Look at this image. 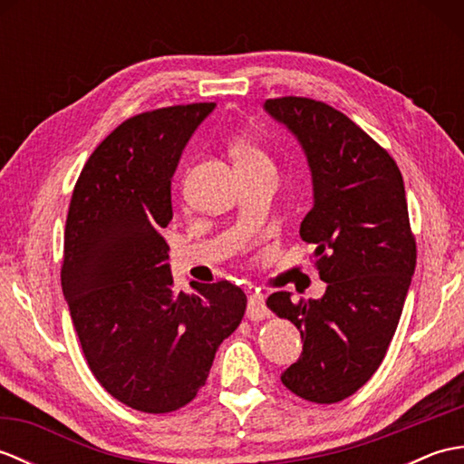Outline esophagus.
<instances>
[{
	"instance_id": "1",
	"label": "esophagus",
	"mask_w": 464,
	"mask_h": 464,
	"mask_svg": "<svg viewBox=\"0 0 464 464\" xmlns=\"http://www.w3.org/2000/svg\"><path fill=\"white\" fill-rule=\"evenodd\" d=\"M269 314L267 304H265L263 295L253 293L249 295V301H247V319L249 321H263L265 317Z\"/></svg>"
}]
</instances>
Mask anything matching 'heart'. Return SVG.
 <instances>
[{"instance_id": "heart-1", "label": "heart", "mask_w": 464, "mask_h": 464, "mask_svg": "<svg viewBox=\"0 0 464 464\" xmlns=\"http://www.w3.org/2000/svg\"><path fill=\"white\" fill-rule=\"evenodd\" d=\"M229 151L235 165H237V169H253V167L271 165L267 151H265L257 141L249 140V137H239V140H235Z\"/></svg>"}]
</instances>
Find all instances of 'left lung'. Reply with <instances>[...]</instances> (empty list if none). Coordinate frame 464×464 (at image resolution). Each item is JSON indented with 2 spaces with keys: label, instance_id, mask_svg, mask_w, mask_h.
I'll list each match as a JSON object with an SVG mask.
<instances>
[{
  "label": "left lung",
  "instance_id": "1",
  "mask_svg": "<svg viewBox=\"0 0 464 464\" xmlns=\"http://www.w3.org/2000/svg\"><path fill=\"white\" fill-rule=\"evenodd\" d=\"M297 137L313 179V209L301 239L313 243L321 299L291 301L279 291L267 307L299 329L303 353L281 374L295 395L331 405L357 392L391 344L417 265L405 183L395 160L347 115L307 97L265 102Z\"/></svg>",
  "mask_w": 464,
  "mask_h": 464
}]
</instances>
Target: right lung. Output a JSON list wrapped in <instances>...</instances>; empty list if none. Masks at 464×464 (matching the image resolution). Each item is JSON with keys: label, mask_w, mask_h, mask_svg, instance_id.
Listing matches in <instances>:
<instances>
[{"label": "right lung", "mask_w": 464, "mask_h": 464, "mask_svg": "<svg viewBox=\"0 0 464 464\" xmlns=\"http://www.w3.org/2000/svg\"><path fill=\"white\" fill-rule=\"evenodd\" d=\"M213 110L163 107L115 127L82 169L65 221L62 287L85 361L111 397L153 415L197 397L247 307L229 281L177 293L161 237L181 153Z\"/></svg>", "instance_id": "right-lung-1"}]
</instances>
